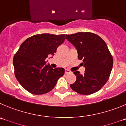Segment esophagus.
<instances>
[{
	"label": "esophagus",
	"mask_w": 126,
	"mask_h": 126,
	"mask_svg": "<svg viewBox=\"0 0 126 126\" xmlns=\"http://www.w3.org/2000/svg\"><path fill=\"white\" fill-rule=\"evenodd\" d=\"M71 73V71L69 70H65V74H69Z\"/></svg>",
	"instance_id": "34e87169"
}]
</instances>
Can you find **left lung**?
<instances>
[{"label": "left lung", "mask_w": 126, "mask_h": 126, "mask_svg": "<svg viewBox=\"0 0 126 126\" xmlns=\"http://www.w3.org/2000/svg\"><path fill=\"white\" fill-rule=\"evenodd\" d=\"M67 39L78 51V58L83 60L85 68L83 75L76 71V80L70 87L81 94L97 92L108 81L113 66V59L106 43L96 34L78 32L66 35Z\"/></svg>", "instance_id": "obj_1"}]
</instances>
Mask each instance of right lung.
<instances>
[{"label": "right lung", "instance_id": "1", "mask_svg": "<svg viewBox=\"0 0 126 126\" xmlns=\"http://www.w3.org/2000/svg\"><path fill=\"white\" fill-rule=\"evenodd\" d=\"M64 39V35L43 33L33 35L22 43L14 56L13 64L15 77L29 93H47L53 89L58 79L63 76L64 69H53L47 63V58L50 55L53 56Z\"/></svg>", "mask_w": 126, "mask_h": 126}]
</instances>
